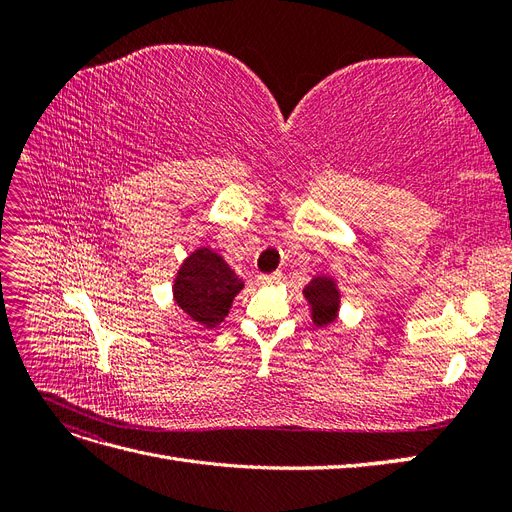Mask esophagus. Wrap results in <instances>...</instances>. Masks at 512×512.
<instances>
[{
  "mask_svg": "<svg viewBox=\"0 0 512 512\" xmlns=\"http://www.w3.org/2000/svg\"><path fill=\"white\" fill-rule=\"evenodd\" d=\"M256 282H258L260 286L277 284V282H280V273H260V275L256 277Z\"/></svg>",
  "mask_w": 512,
  "mask_h": 512,
  "instance_id": "34e87169",
  "label": "esophagus"
}]
</instances>
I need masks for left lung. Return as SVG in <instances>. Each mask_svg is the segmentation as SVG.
Here are the masks:
<instances>
[{
  "mask_svg": "<svg viewBox=\"0 0 512 512\" xmlns=\"http://www.w3.org/2000/svg\"><path fill=\"white\" fill-rule=\"evenodd\" d=\"M303 297L312 309V320L316 327H324V324H331L337 318L339 312V294L337 282L329 275H316L312 282L303 288Z\"/></svg>",
  "mask_w": 512,
  "mask_h": 512,
  "instance_id": "obj_1",
  "label": "left lung"
}]
</instances>
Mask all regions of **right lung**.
Here are the masks:
<instances>
[{
    "label": "right lung",
    "instance_id": "obj_1",
    "mask_svg": "<svg viewBox=\"0 0 512 512\" xmlns=\"http://www.w3.org/2000/svg\"><path fill=\"white\" fill-rule=\"evenodd\" d=\"M241 290V277L228 262L211 247H198L179 267L173 297L192 320L213 329L228 316L232 299Z\"/></svg>",
    "mask_w": 512,
    "mask_h": 512
}]
</instances>
